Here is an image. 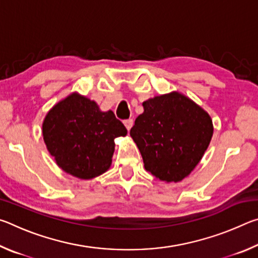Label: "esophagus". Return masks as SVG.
<instances>
[{
	"label": "esophagus",
	"instance_id": "esophagus-1",
	"mask_svg": "<svg viewBox=\"0 0 258 258\" xmlns=\"http://www.w3.org/2000/svg\"><path fill=\"white\" fill-rule=\"evenodd\" d=\"M124 125H125V127L127 128V131H130L131 128H132V126H133V119H126V120H124Z\"/></svg>",
	"mask_w": 258,
	"mask_h": 258
}]
</instances>
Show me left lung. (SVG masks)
Instances as JSON below:
<instances>
[{"label":"left lung","instance_id":"8db88e82","mask_svg":"<svg viewBox=\"0 0 258 258\" xmlns=\"http://www.w3.org/2000/svg\"><path fill=\"white\" fill-rule=\"evenodd\" d=\"M142 106L145 111L130 134L146 169L160 181H182L207 150L213 137L211 117L177 92L149 99Z\"/></svg>","mask_w":258,"mask_h":258}]
</instances>
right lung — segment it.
Instances as JSON below:
<instances>
[{
    "label": "right lung",
    "mask_w": 258,
    "mask_h": 258,
    "mask_svg": "<svg viewBox=\"0 0 258 258\" xmlns=\"http://www.w3.org/2000/svg\"><path fill=\"white\" fill-rule=\"evenodd\" d=\"M127 130L111 110L100 111L98 104L76 93L47 112L43 138L59 167L83 180L101 175L110 167L113 140Z\"/></svg>",
    "instance_id": "right-lung-1"
}]
</instances>
